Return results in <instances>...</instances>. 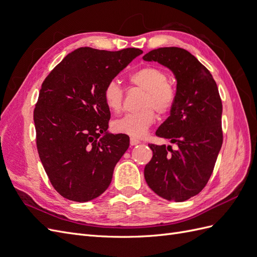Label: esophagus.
Returning a JSON list of instances; mask_svg holds the SVG:
<instances>
[{
	"mask_svg": "<svg viewBox=\"0 0 257 257\" xmlns=\"http://www.w3.org/2000/svg\"><path fill=\"white\" fill-rule=\"evenodd\" d=\"M131 146H136V145H139L141 144V141H138V139L136 138H131Z\"/></svg>",
	"mask_w": 257,
	"mask_h": 257,
	"instance_id": "34e87169",
	"label": "esophagus"
}]
</instances>
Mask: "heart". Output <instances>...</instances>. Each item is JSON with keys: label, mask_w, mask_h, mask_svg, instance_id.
<instances>
[{"label": "heart", "mask_w": 257, "mask_h": 257, "mask_svg": "<svg viewBox=\"0 0 257 257\" xmlns=\"http://www.w3.org/2000/svg\"><path fill=\"white\" fill-rule=\"evenodd\" d=\"M168 76L163 69L147 65L136 69L128 76L131 84L136 85L145 92L142 100V110L126 113L113 122L114 132L134 138L144 137L155 121L153 109L160 114L167 113L176 100V89L168 82ZM106 106L113 112H120L123 106V90L120 84L110 81L104 89Z\"/></svg>", "instance_id": "1"}]
</instances>
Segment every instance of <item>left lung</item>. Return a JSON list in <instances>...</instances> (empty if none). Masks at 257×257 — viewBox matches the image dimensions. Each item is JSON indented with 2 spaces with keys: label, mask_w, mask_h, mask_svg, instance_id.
<instances>
[{
  "label": "left lung",
  "mask_w": 257,
  "mask_h": 257,
  "mask_svg": "<svg viewBox=\"0 0 257 257\" xmlns=\"http://www.w3.org/2000/svg\"><path fill=\"white\" fill-rule=\"evenodd\" d=\"M169 68L177 80L176 100L155 135L177 146L150 144L145 167L149 188L167 200L184 201L203 190L223 143L222 100L212 75L185 49L164 47L143 57Z\"/></svg>",
  "instance_id": "obj_1"
}]
</instances>
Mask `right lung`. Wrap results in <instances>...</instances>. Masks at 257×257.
<instances>
[{
  "label": "right lung",
  "instance_id": "1",
  "mask_svg": "<svg viewBox=\"0 0 257 257\" xmlns=\"http://www.w3.org/2000/svg\"><path fill=\"white\" fill-rule=\"evenodd\" d=\"M142 53L78 48L44 80L34 109L36 146L52 186L64 198L85 203L109 186L130 138L108 132L104 89Z\"/></svg>",
  "mask_w": 257,
  "mask_h": 257
}]
</instances>
